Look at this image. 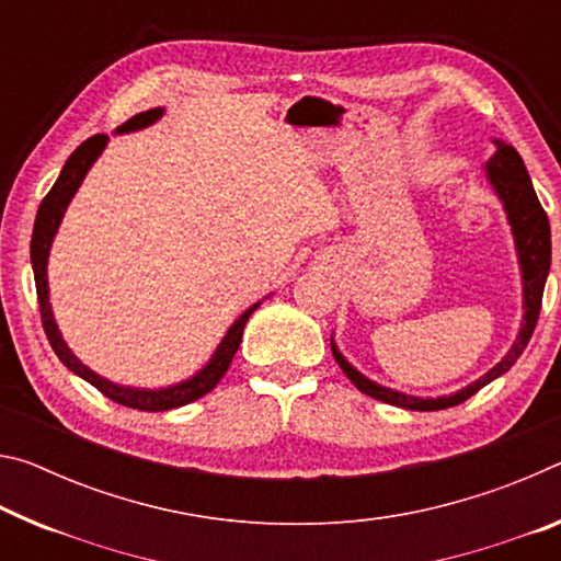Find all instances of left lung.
Returning <instances> with one entry per match:
<instances>
[{
	"instance_id": "8db88e82",
	"label": "left lung",
	"mask_w": 561,
	"mask_h": 561,
	"mask_svg": "<svg viewBox=\"0 0 561 561\" xmlns=\"http://www.w3.org/2000/svg\"><path fill=\"white\" fill-rule=\"evenodd\" d=\"M492 145L494 154L484 162V174L506 215V225H510V232L514 239V252H517L522 277V322L517 336H514V342L510 350H506L504 357L496 362L492 369H486L482 377L469 381L467 387H461L451 394L416 397L402 392V389L385 387L379 385V381L369 379L367 375H362V371L340 352V346H336L332 334L334 359L362 394L402 409H412V412H437V409H447L465 402V399L486 387L489 381L506 375V371L512 369V364L522 357L524 346L529 344L531 332H535L539 319L541 295H545V284L549 277V264H552V232H549L547 211L541 209L535 186H531L529 180V172L527 167H524L517 149L506 145L502 139H492Z\"/></svg>"
}]
</instances>
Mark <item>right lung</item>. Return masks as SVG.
<instances>
[{
	"mask_svg": "<svg viewBox=\"0 0 561 561\" xmlns=\"http://www.w3.org/2000/svg\"><path fill=\"white\" fill-rule=\"evenodd\" d=\"M164 117V106H154V110L139 112L135 117L127 119L124 124H119L114 129V135H129V131H139L152 127L154 122H159ZM110 145V137L106 135H94L89 137L87 141H82L69 159L61 167V172L57 176L55 186H51L47 197L42 199L37 219H34V232H32V270H34V282H37V297H39V312H42V322H44V332H47V340L51 344V350L59 357V362L65 364L69 371H75L77 377H82L89 385L100 389L104 397L114 399L117 404L131 407V409H141V412H167V409H176L194 402V399L204 397L207 392H211L219 385V379L227 375L229 364H232L234 354L242 344V334L247 327V319L252 317V312L262 301L270 297L266 295L264 299L254 301L252 307H247L242 314H239L232 327L227 329V334L221 336V342L217 344V350L211 352V357L207 359L202 369L194 371L192 377H186L182 381H174V385L167 387H131V385H119V381H112L102 375H96L94 369H89L87 364L77 357V354L69 350V344L65 342V336L59 332V324L55 319V309H51L49 301V252L51 244H55V237L59 232L61 219H65V211L69 207V202L75 199V194L79 186H82L84 176L89 174V169L94 167L96 159L102 157V152Z\"/></svg>",
	"mask_w": 561,
	"mask_h": 561,
	"instance_id": "1",
	"label": "right lung"
}]
</instances>
